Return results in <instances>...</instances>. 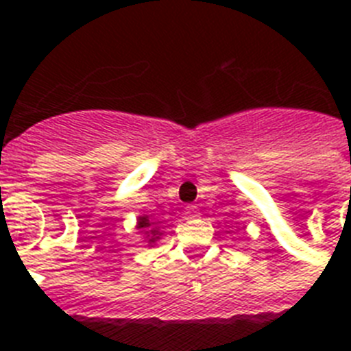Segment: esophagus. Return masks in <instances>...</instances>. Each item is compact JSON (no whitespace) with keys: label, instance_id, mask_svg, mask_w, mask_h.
Returning <instances> with one entry per match:
<instances>
[{"label":"esophagus","instance_id":"1","mask_svg":"<svg viewBox=\"0 0 351 351\" xmlns=\"http://www.w3.org/2000/svg\"><path fill=\"white\" fill-rule=\"evenodd\" d=\"M186 214H188V218H198V209L197 206H188L186 207Z\"/></svg>","mask_w":351,"mask_h":351}]
</instances>
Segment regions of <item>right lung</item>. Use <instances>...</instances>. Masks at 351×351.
Here are the masks:
<instances>
[{"label": "right lung", "instance_id": "add662e5", "mask_svg": "<svg viewBox=\"0 0 351 351\" xmlns=\"http://www.w3.org/2000/svg\"><path fill=\"white\" fill-rule=\"evenodd\" d=\"M158 223L151 221V218H149L147 214H141L137 218V230H141L142 234H144V239L147 241V246L151 247H153L154 244H156L158 239L161 237L160 226H156Z\"/></svg>", "mask_w": 351, "mask_h": 351}]
</instances>
